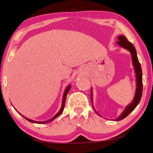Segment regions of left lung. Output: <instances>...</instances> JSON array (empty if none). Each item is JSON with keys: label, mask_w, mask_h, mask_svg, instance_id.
<instances>
[{"label": "left lung", "mask_w": 153, "mask_h": 153, "mask_svg": "<svg viewBox=\"0 0 153 153\" xmlns=\"http://www.w3.org/2000/svg\"><path fill=\"white\" fill-rule=\"evenodd\" d=\"M119 41H117V43L119 44L121 47L128 50L130 52L132 58V63L134 67V70L136 72V77H137V90H136V94L131 104L126 108V109L123 112V113L119 116V117L116 119V121H119L123 120L125 118L126 116L132 112V110L135 109V108L137 106V105L139 103L142 97L143 94V73H142V69H141V66L140 64L139 61L137 57V51L134 46L132 45L127 39V38L124 35H120L118 37ZM91 100H92V96H91ZM98 114V113H97Z\"/></svg>", "instance_id": "obj_1"}]
</instances>
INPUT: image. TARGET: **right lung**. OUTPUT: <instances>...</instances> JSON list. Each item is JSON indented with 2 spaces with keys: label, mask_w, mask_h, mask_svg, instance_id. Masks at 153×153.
Listing matches in <instances>:
<instances>
[{
  "label": "right lung",
  "mask_w": 153,
  "mask_h": 153,
  "mask_svg": "<svg viewBox=\"0 0 153 153\" xmlns=\"http://www.w3.org/2000/svg\"><path fill=\"white\" fill-rule=\"evenodd\" d=\"M70 88H71V86H70V85H68V87H67V88H66V90H65V92H64V94H63V103H62V108H61V109H60V110L59 111V112H58L56 115L54 116L51 119H50V120H47V121H43V122H37V121H34V120H30V119L27 118L25 117V116H23V117H24L25 118L26 120H27L29 121V122H31V123H37V124H45V123H49V122H51L52 120H53L55 118H57L58 116H59V115L61 114H62V111H63V108H64V106H65V102L66 96H67V94H68V91H69V90H70Z\"/></svg>",
  "instance_id": "obj_1"
}]
</instances>
